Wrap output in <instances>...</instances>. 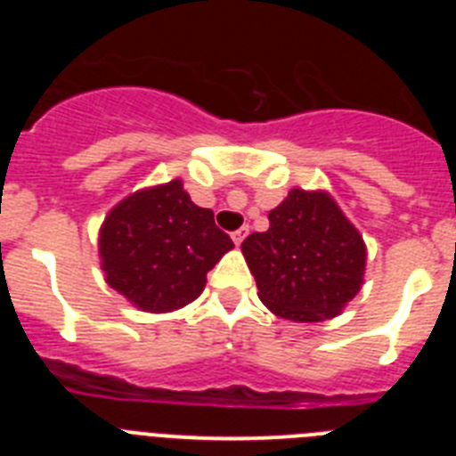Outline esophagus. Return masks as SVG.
Returning <instances> with one entry per match:
<instances>
[{"label":"esophagus","mask_w":456,"mask_h":456,"mask_svg":"<svg viewBox=\"0 0 456 456\" xmlns=\"http://www.w3.org/2000/svg\"><path fill=\"white\" fill-rule=\"evenodd\" d=\"M247 235H248V228H247V225H241L240 231L232 232V241H235L237 247H240V244H241V241H244V237H247Z\"/></svg>","instance_id":"esophagus-1"}]
</instances>
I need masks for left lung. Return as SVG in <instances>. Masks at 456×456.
Returning <instances> with one entry per match:
<instances>
[{
    "mask_svg": "<svg viewBox=\"0 0 456 456\" xmlns=\"http://www.w3.org/2000/svg\"><path fill=\"white\" fill-rule=\"evenodd\" d=\"M257 297L278 317L324 322L363 285L365 241L326 191L292 189L269 212V231L241 241Z\"/></svg>",
    "mask_w": 456,
    "mask_h": 456,
    "instance_id": "obj_1",
    "label": "left lung"
}]
</instances>
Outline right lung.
I'll return each instance as SVG.
<instances>
[{
	"label": "right lung",
	"mask_w": 456,
	"mask_h": 456,
	"mask_svg": "<svg viewBox=\"0 0 456 456\" xmlns=\"http://www.w3.org/2000/svg\"><path fill=\"white\" fill-rule=\"evenodd\" d=\"M232 247L212 209L193 203L180 180L120 200L104 219L98 244L107 283L148 313L191 304L209 269Z\"/></svg>",
	"instance_id": "add662e5"
}]
</instances>
